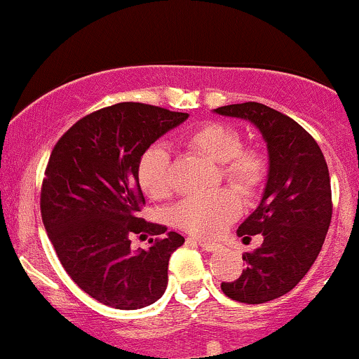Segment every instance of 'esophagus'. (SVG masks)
Returning a JSON list of instances; mask_svg holds the SVG:
<instances>
[{"label":"esophagus","mask_w":359,"mask_h":359,"mask_svg":"<svg viewBox=\"0 0 359 359\" xmlns=\"http://www.w3.org/2000/svg\"><path fill=\"white\" fill-rule=\"evenodd\" d=\"M188 241H190V243L198 244V246H201L202 250H205V251H218V250H219V244H216V243H208V241L197 239V237H188Z\"/></svg>","instance_id":"34e87169"}]
</instances>
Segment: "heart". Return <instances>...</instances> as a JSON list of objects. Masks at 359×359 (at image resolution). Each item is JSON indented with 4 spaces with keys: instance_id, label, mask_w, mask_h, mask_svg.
<instances>
[{
    "instance_id": "b5f03b06",
    "label": "heart",
    "mask_w": 359,
    "mask_h": 359,
    "mask_svg": "<svg viewBox=\"0 0 359 359\" xmlns=\"http://www.w3.org/2000/svg\"><path fill=\"white\" fill-rule=\"evenodd\" d=\"M188 150L218 164L216 180L236 187L244 197L260 194L269 176V158L260 148L243 147L239 130L229 123L208 122L183 137ZM137 181L154 201L168 198L172 191L171 158L168 148L154 144L137 162ZM235 190V191H236ZM233 188L223 187L194 195L172 209V222L184 232L198 237H215L239 218L243 202Z\"/></svg>"
}]
</instances>
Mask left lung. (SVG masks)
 I'll return each instance as SVG.
<instances>
[{
    "instance_id": "8db88e82",
    "label": "left lung",
    "mask_w": 359,
    "mask_h": 359,
    "mask_svg": "<svg viewBox=\"0 0 359 359\" xmlns=\"http://www.w3.org/2000/svg\"><path fill=\"white\" fill-rule=\"evenodd\" d=\"M215 111L253 122L269 148L264 197L237 230L244 239L262 233L264 243L243 255L236 281L222 283L229 299L265 304L292 292L321 251L333 211L328 165L314 137L278 109L250 101Z\"/></svg>"
}]
</instances>
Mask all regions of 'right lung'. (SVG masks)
<instances>
[{"label":"right lung","mask_w":359,"mask_h":359,"mask_svg":"<svg viewBox=\"0 0 359 359\" xmlns=\"http://www.w3.org/2000/svg\"><path fill=\"white\" fill-rule=\"evenodd\" d=\"M187 118L161 106L118 102L78 120L52 150L41 219L64 271L101 304L133 311L164 295L169 258L184 239L140 218L137 162ZM134 233L154 236L148 250L130 248Z\"/></svg>","instance_id":"1"}]
</instances>
